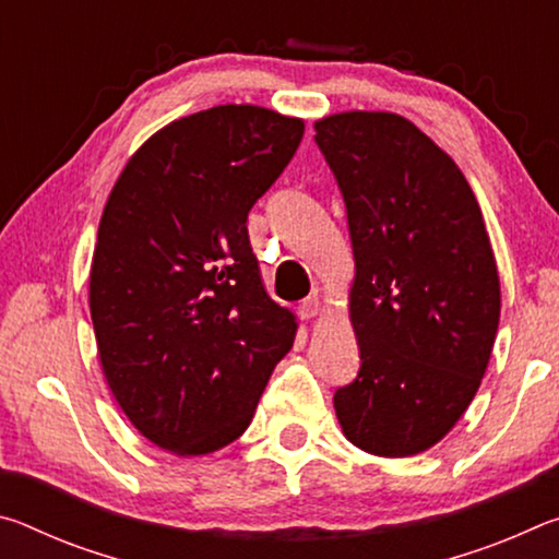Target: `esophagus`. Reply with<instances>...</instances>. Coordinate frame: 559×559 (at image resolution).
Segmentation results:
<instances>
[{"mask_svg":"<svg viewBox=\"0 0 559 559\" xmlns=\"http://www.w3.org/2000/svg\"><path fill=\"white\" fill-rule=\"evenodd\" d=\"M320 310H323V306H320V298H318V296H308L306 300H300L298 316H300L302 320H310V318L320 316Z\"/></svg>","mask_w":559,"mask_h":559,"instance_id":"obj_1","label":"esophagus"}]
</instances>
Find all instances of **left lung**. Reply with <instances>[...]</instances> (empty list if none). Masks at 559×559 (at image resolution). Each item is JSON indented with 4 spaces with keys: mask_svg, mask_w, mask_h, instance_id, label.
Wrapping results in <instances>:
<instances>
[{
    "mask_svg": "<svg viewBox=\"0 0 559 559\" xmlns=\"http://www.w3.org/2000/svg\"><path fill=\"white\" fill-rule=\"evenodd\" d=\"M316 143L343 192L355 283L357 377L337 386L345 437L414 456L451 431L480 386L500 281L480 206L456 163L394 112H337Z\"/></svg>",
    "mask_w": 559,
    "mask_h": 559,
    "instance_id": "left-lung-1",
    "label": "left lung"
}]
</instances>
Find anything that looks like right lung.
I'll list each match as a JSON object with an SVG mask.
<instances>
[{"label":"right lung","mask_w":559,"mask_h":559,"mask_svg":"<svg viewBox=\"0 0 559 559\" xmlns=\"http://www.w3.org/2000/svg\"><path fill=\"white\" fill-rule=\"evenodd\" d=\"M300 140L298 118L216 106L155 132L112 187L91 320L112 396L159 449L202 456L239 439L293 345L246 219Z\"/></svg>","instance_id":"obj_1"}]
</instances>
